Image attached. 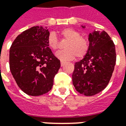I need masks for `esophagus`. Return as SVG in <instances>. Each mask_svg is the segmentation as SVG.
<instances>
[{
  "label": "esophagus",
  "mask_w": 126,
  "mask_h": 126,
  "mask_svg": "<svg viewBox=\"0 0 126 126\" xmlns=\"http://www.w3.org/2000/svg\"><path fill=\"white\" fill-rule=\"evenodd\" d=\"M65 62H63V61H61V66H63L64 65H65Z\"/></svg>",
  "instance_id": "34e87169"
}]
</instances>
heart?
<instances>
[{
	"label": "heart",
	"instance_id": "b5f03b06",
	"mask_svg": "<svg viewBox=\"0 0 126 126\" xmlns=\"http://www.w3.org/2000/svg\"><path fill=\"white\" fill-rule=\"evenodd\" d=\"M62 38L67 41L65 49L56 53V57L61 61H67L77 58L81 59L85 57L89 50V42L85 37L76 30L66 28L61 32ZM48 46L52 50H57L59 47L57 37L54 33H50L47 39Z\"/></svg>",
	"mask_w": 126,
	"mask_h": 126
}]
</instances>
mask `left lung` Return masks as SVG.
Here are the masks:
<instances>
[{
	"mask_svg": "<svg viewBox=\"0 0 126 126\" xmlns=\"http://www.w3.org/2000/svg\"><path fill=\"white\" fill-rule=\"evenodd\" d=\"M88 40L89 50L75 63L72 82L78 93L93 96L108 85L115 65L116 52L113 42L106 32L94 30L89 34Z\"/></svg>",
	"mask_w": 126,
	"mask_h": 126,
	"instance_id": "1",
	"label": "left lung"
}]
</instances>
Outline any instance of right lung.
Masks as SVG:
<instances>
[{"label": "right lung", "instance_id": "add662e5", "mask_svg": "<svg viewBox=\"0 0 126 126\" xmlns=\"http://www.w3.org/2000/svg\"><path fill=\"white\" fill-rule=\"evenodd\" d=\"M49 34L47 28L34 26L18 35L10 48L11 72L21 90L30 96L51 90L61 67L48 46Z\"/></svg>", "mask_w": 126, "mask_h": 126}]
</instances>
